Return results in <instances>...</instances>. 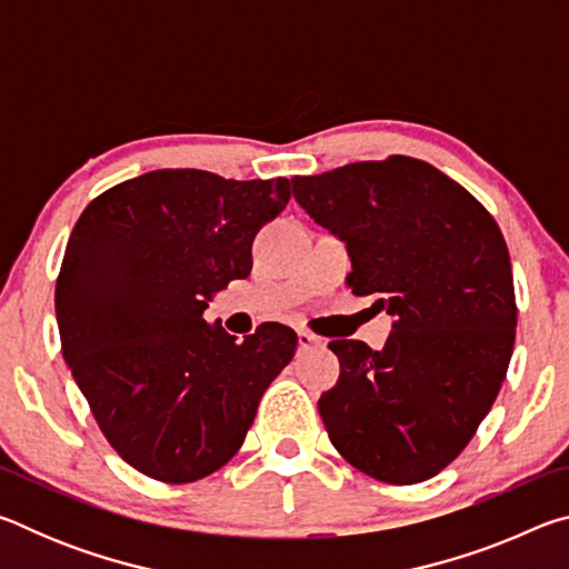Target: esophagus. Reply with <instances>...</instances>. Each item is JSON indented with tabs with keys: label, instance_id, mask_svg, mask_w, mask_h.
I'll list each match as a JSON object with an SVG mask.
<instances>
[{
	"label": "esophagus",
	"instance_id": "1",
	"mask_svg": "<svg viewBox=\"0 0 569 569\" xmlns=\"http://www.w3.org/2000/svg\"><path fill=\"white\" fill-rule=\"evenodd\" d=\"M311 346H321V339L311 331H298V349H311Z\"/></svg>",
	"mask_w": 569,
	"mask_h": 569
}]
</instances>
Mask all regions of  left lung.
I'll list each match as a JSON object with an SVG mask.
<instances>
[{"label": "left lung", "instance_id": "8db88e82", "mask_svg": "<svg viewBox=\"0 0 569 569\" xmlns=\"http://www.w3.org/2000/svg\"><path fill=\"white\" fill-rule=\"evenodd\" d=\"M291 182L296 203L346 243L351 291L377 296L393 319L381 351L329 343L341 363L319 399L331 445L389 485L435 477L475 437L512 359L517 303L502 230L471 192L417 158Z\"/></svg>", "mask_w": 569, "mask_h": 569}]
</instances>
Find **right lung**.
I'll use <instances>...</instances> for the list:
<instances>
[{"label":"right lung","mask_w":569,"mask_h":569,"mask_svg":"<svg viewBox=\"0 0 569 569\" xmlns=\"http://www.w3.org/2000/svg\"><path fill=\"white\" fill-rule=\"evenodd\" d=\"M291 180L152 170L82 210L54 288L62 356L112 449L142 475L188 485L243 445L298 336L263 323L236 341L203 319L250 273L258 230Z\"/></svg>","instance_id":"obj_1"}]
</instances>
